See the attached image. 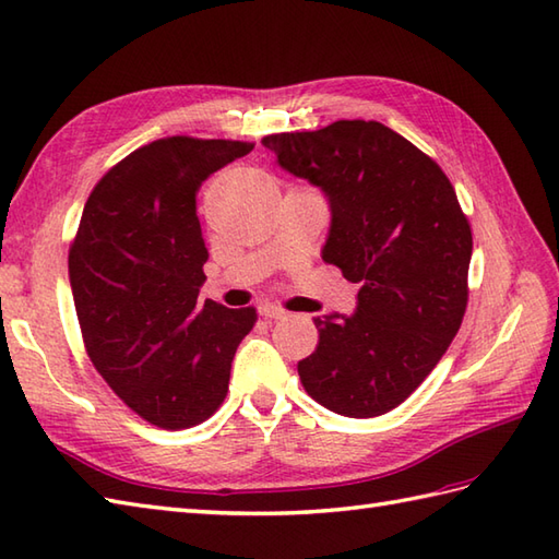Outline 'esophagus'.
<instances>
[{
  "instance_id": "34e87169",
  "label": "esophagus",
  "mask_w": 559,
  "mask_h": 559,
  "mask_svg": "<svg viewBox=\"0 0 559 559\" xmlns=\"http://www.w3.org/2000/svg\"><path fill=\"white\" fill-rule=\"evenodd\" d=\"M259 314L264 317V319H283L288 312L283 310V307H276V305H269V302H266V305L259 307Z\"/></svg>"
}]
</instances>
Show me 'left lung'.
I'll return each mask as SVG.
<instances>
[{
    "label": "left lung",
    "mask_w": 559,
    "mask_h": 559,
    "mask_svg": "<svg viewBox=\"0 0 559 559\" xmlns=\"http://www.w3.org/2000/svg\"><path fill=\"white\" fill-rule=\"evenodd\" d=\"M261 144L322 187L331 206L322 259L360 286L355 314L314 319L319 343L298 362L300 382L338 415H384L435 370L466 314V213L442 168L382 122L338 120Z\"/></svg>",
    "instance_id": "1"
}]
</instances>
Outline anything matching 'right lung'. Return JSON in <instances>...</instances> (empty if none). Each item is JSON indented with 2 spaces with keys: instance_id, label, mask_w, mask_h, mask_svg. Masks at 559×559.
Here are the masks:
<instances>
[{
  "instance_id": "add662e5",
  "label": "right lung",
  "mask_w": 559,
  "mask_h": 559,
  "mask_svg": "<svg viewBox=\"0 0 559 559\" xmlns=\"http://www.w3.org/2000/svg\"><path fill=\"white\" fill-rule=\"evenodd\" d=\"M254 144L168 136L105 173L69 247V283L88 358L139 418L187 430L228 394L254 307L199 302L209 259L197 192Z\"/></svg>"
}]
</instances>
